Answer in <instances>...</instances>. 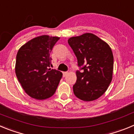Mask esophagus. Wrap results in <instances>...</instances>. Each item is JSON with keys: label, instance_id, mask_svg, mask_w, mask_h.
<instances>
[{"label": "esophagus", "instance_id": "esophagus-1", "mask_svg": "<svg viewBox=\"0 0 134 134\" xmlns=\"http://www.w3.org/2000/svg\"><path fill=\"white\" fill-rule=\"evenodd\" d=\"M67 74H68V72H63V76H64V77H65V76H66Z\"/></svg>", "mask_w": 134, "mask_h": 134}]
</instances>
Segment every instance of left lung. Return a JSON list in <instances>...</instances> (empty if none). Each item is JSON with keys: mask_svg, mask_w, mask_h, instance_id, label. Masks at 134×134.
I'll return each instance as SVG.
<instances>
[{"mask_svg": "<svg viewBox=\"0 0 134 134\" xmlns=\"http://www.w3.org/2000/svg\"><path fill=\"white\" fill-rule=\"evenodd\" d=\"M78 60L80 70L73 91L85 101L99 98L107 91L113 77V55L106 42L93 34L86 33L68 40Z\"/></svg>", "mask_w": 134, "mask_h": 134, "instance_id": "left-lung-1", "label": "left lung"}]
</instances>
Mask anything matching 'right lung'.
<instances>
[{
	"label": "right lung",
	"instance_id": "add662e5",
	"mask_svg": "<svg viewBox=\"0 0 134 134\" xmlns=\"http://www.w3.org/2000/svg\"><path fill=\"white\" fill-rule=\"evenodd\" d=\"M60 37L41 35L22 46L16 57L15 73L25 93L31 97L44 100L55 93L62 77L52 66L51 52Z\"/></svg>",
	"mask_w": 134,
	"mask_h": 134
}]
</instances>
